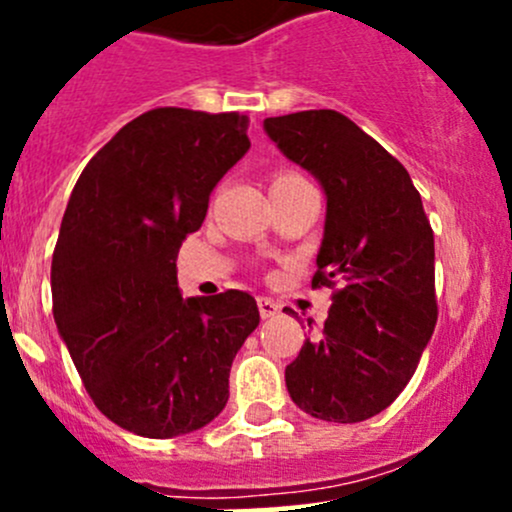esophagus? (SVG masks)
Instances as JSON below:
<instances>
[{"mask_svg":"<svg viewBox=\"0 0 512 512\" xmlns=\"http://www.w3.org/2000/svg\"><path fill=\"white\" fill-rule=\"evenodd\" d=\"M257 307H260L262 319H272L275 314H280V304L270 297H257Z\"/></svg>","mask_w":512,"mask_h":512,"instance_id":"1","label":"esophagus"}]
</instances>
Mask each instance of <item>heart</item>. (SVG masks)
I'll list each match as a JSON object with an SVG mask.
<instances>
[{
    "instance_id": "obj_1",
    "label": "heart",
    "mask_w": 512,
    "mask_h": 512,
    "mask_svg": "<svg viewBox=\"0 0 512 512\" xmlns=\"http://www.w3.org/2000/svg\"><path fill=\"white\" fill-rule=\"evenodd\" d=\"M277 178H294V175L292 173H280V175H277ZM275 178V180H277Z\"/></svg>"
}]
</instances>
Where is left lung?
<instances>
[{"mask_svg": "<svg viewBox=\"0 0 512 512\" xmlns=\"http://www.w3.org/2000/svg\"><path fill=\"white\" fill-rule=\"evenodd\" d=\"M262 126L327 195L312 287H337L322 332L285 369L287 391L314 418L366 421L404 391L436 327L431 223L404 165L342 113Z\"/></svg>", "mask_w": 512, "mask_h": 512, "instance_id": "left-lung-1", "label": "left lung"}]
</instances>
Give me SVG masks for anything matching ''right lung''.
Returning a JSON list of instances; mask_svg holds the SVG:
<instances>
[{
	"mask_svg": "<svg viewBox=\"0 0 512 512\" xmlns=\"http://www.w3.org/2000/svg\"><path fill=\"white\" fill-rule=\"evenodd\" d=\"M250 118L153 108L121 128L71 190L54 260V319L103 416L143 438L208 426L235 354L260 324L252 294L183 299L178 250L250 148Z\"/></svg>",
	"mask_w": 512,
	"mask_h": 512,
	"instance_id": "add662e5",
	"label": "right lung"
}]
</instances>
